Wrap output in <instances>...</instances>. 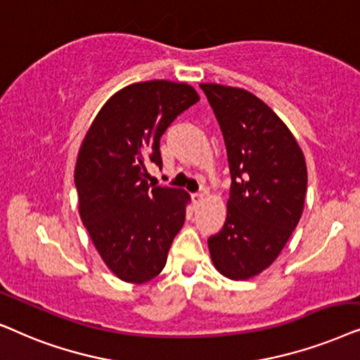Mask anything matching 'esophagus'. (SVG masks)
Wrapping results in <instances>:
<instances>
[{
  "label": "esophagus",
  "instance_id": "esophagus-1",
  "mask_svg": "<svg viewBox=\"0 0 360 360\" xmlns=\"http://www.w3.org/2000/svg\"><path fill=\"white\" fill-rule=\"evenodd\" d=\"M204 198H205V195H204L202 193H195V194H193V202H194L195 205L202 204V200H204Z\"/></svg>",
  "mask_w": 360,
  "mask_h": 360
}]
</instances>
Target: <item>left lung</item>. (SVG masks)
Returning a JSON list of instances; mask_svg holds the SVG:
<instances>
[{
    "label": "left lung",
    "mask_w": 360,
    "mask_h": 360,
    "mask_svg": "<svg viewBox=\"0 0 360 360\" xmlns=\"http://www.w3.org/2000/svg\"><path fill=\"white\" fill-rule=\"evenodd\" d=\"M222 130L232 186L222 230L207 240L230 280H250L280 255L304 207L308 171L278 115L248 90L200 84Z\"/></svg>",
    "instance_id": "left-lung-1"
}]
</instances>
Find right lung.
<instances>
[{
    "mask_svg": "<svg viewBox=\"0 0 360 360\" xmlns=\"http://www.w3.org/2000/svg\"><path fill=\"white\" fill-rule=\"evenodd\" d=\"M195 102L198 92L184 82L127 85L100 108L80 145L74 171L80 219L108 270L127 283L160 275L184 225L191 195L151 188L145 162L161 167L162 133Z\"/></svg>",
    "mask_w": 360,
    "mask_h": 360,
    "instance_id": "add662e5",
    "label": "right lung"
}]
</instances>
